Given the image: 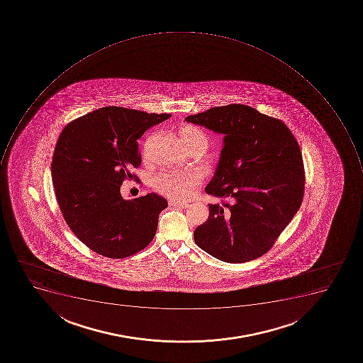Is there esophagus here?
Masks as SVG:
<instances>
[{
	"instance_id": "1",
	"label": "esophagus",
	"mask_w": 363,
	"mask_h": 363,
	"mask_svg": "<svg viewBox=\"0 0 363 363\" xmlns=\"http://www.w3.org/2000/svg\"><path fill=\"white\" fill-rule=\"evenodd\" d=\"M169 206H177V208H189V203L184 202H177V201L170 200L169 201Z\"/></svg>"
}]
</instances>
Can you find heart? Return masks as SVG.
Segmentation results:
<instances>
[{"label":"heart","mask_w":363,"mask_h":363,"mask_svg":"<svg viewBox=\"0 0 363 363\" xmlns=\"http://www.w3.org/2000/svg\"><path fill=\"white\" fill-rule=\"evenodd\" d=\"M179 135L184 143H202L208 145L206 134L195 127H182ZM200 183L201 176L195 172H162L155 177V187L172 200L184 202L191 199Z\"/></svg>","instance_id":"obj_1"}]
</instances>
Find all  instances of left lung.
<instances>
[{"label":"left lung","instance_id":"left-lung-1","mask_svg":"<svg viewBox=\"0 0 363 363\" xmlns=\"http://www.w3.org/2000/svg\"><path fill=\"white\" fill-rule=\"evenodd\" d=\"M185 120L223 135L206 191L227 202L208 204L195 243L223 262L260 257L302 204L306 174L294 135L281 120L244 104L216 106Z\"/></svg>","mask_w":363,"mask_h":363}]
</instances>
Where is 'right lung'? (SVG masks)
Masks as SVG:
<instances>
[{"label":"right lung","instance_id":"1","mask_svg":"<svg viewBox=\"0 0 363 363\" xmlns=\"http://www.w3.org/2000/svg\"><path fill=\"white\" fill-rule=\"evenodd\" d=\"M170 117L106 106L74 120L61 133L51 164L55 196L69 228L91 251L123 259L155 238L166 199L150 193L125 200L120 186L140 164L138 138Z\"/></svg>","mask_w":363,"mask_h":363}]
</instances>
